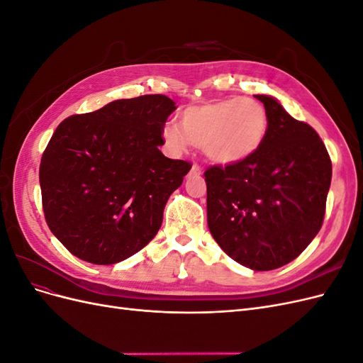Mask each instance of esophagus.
<instances>
[{
  "mask_svg": "<svg viewBox=\"0 0 363 363\" xmlns=\"http://www.w3.org/2000/svg\"><path fill=\"white\" fill-rule=\"evenodd\" d=\"M191 174H192V175H200V174H201V168H200V164L194 163V164H192V168H191Z\"/></svg>",
  "mask_w": 363,
  "mask_h": 363,
  "instance_id": "34e87169",
  "label": "esophagus"
}]
</instances>
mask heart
<instances>
[{
  "mask_svg": "<svg viewBox=\"0 0 363 363\" xmlns=\"http://www.w3.org/2000/svg\"><path fill=\"white\" fill-rule=\"evenodd\" d=\"M180 126L163 128V139L172 151L182 152L194 144L216 163L236 164L256 155L265 142L268 115L252 98L232 96L186 107Z\"/></svg>",
  "mask_w": 363,
  "mask_h": 363,
  "instance_id": "b5f03b06",
  "label": "heart"
}]
</instances>
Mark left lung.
Returning a JSON list of instances; mask_svg holds the SVG:
<instances>
[{"label":"left lung","instance_id":"1","mask_svg":"<svg viewBox=\"0 0 363 363\" xmlns=\"http://www.w3.org/2000/svg\"><path fill=\"white\" fill-rule=\"evenodd\" d=\"M268 133L256 155L204 171L207 225L227 256L255 271L298 257L320 232L332 160L316 131L268 95Z\"/></svg>","mask_w":363,"mask_h":363}]
</instances>
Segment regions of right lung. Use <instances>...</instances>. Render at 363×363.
Instances as JSON below:
<instances>
[{
	"label": "right lung",
	"mask_w": 363,
	"mask_h": 363,
	"mask_svg": "<svg viewBox=\"0 0 363 363\" xmlns=\"http://www.w3.org/2000/svg\"><path fill=\"white\" fill-rule=\"evenodd\" d=\"M175 111L167 95L116 100L59 124L39 168L45 221L69 252L95 265L136 255L162 225L192 164L159 145Z\"/></svg>",
	"instance_id": "right-lung-1"
}]
</instances>
